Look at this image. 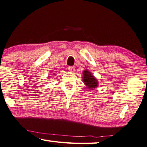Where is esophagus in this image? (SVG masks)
Instances as JSON below:
<instances>
[{"label":"esophagus","mask_w":147,"mask_h":147,"mask_svg":"<svg viewBox=\"0 0 147 147\" xmlns=\"http://www.w3.org/2000/svg\"><path fill=\"white\" fill-rule=\"evenodd\" d=\"M68 69H69V71L70 72H72V73H73V72L75 71V67H74V66L69 67Z\"/></svg>","instance_id":"esophagus-1"}]
</instances>
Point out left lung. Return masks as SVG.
<instances>
[{
    "instance_id": "8db88e82",
    "label": "left lung",
    "mask_w": 147,
    "mask_h": 147,
    "mask_svg": "<svg viewBox=\"0 0 147 147\" xmlns=\"http://www.w3.org/2000/svg\"><path fill=\"white\" fill-rule=\"evenodd\" d=\"M82 80L85 84V86L90 90L96 89L98 87V80L97 78H95L93 74L87 69L83 72Z\"/></svg>"
}]
</instances>
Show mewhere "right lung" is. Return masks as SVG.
Masks as SVG:
<instances>
[{"instance_id":"obj_1","label":"right lung","mask_w":147,"mask_h":147,"mask_svg":"<svg viewBox=\"0 0 147 147\" xmlns=\"http://www.w3.org/2000/svg\"><path fill=\"white\" fill-rule=\"evenodd\" d=\"M53 75H55V74H53Z\"/></svg>"}]
</instances>
